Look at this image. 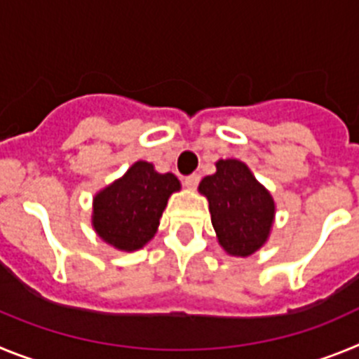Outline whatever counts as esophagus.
<instances>
[{
  "instance_id": "34e87169",
  "label": "esophagus",
  "mask_w": 359,
  "mask_h": 359,
  "mask_svg": "<svg viewBox=\"0 0 359 359\" xmlns=\"http://www.w3.org/2000/svg\"><path fill=\"white\" fill-rule=\"evenodd\" d=\"M199 180H201V177H199V174H190V176L185 177V187L187 189H196L199 183Z\"/></svg>"
}]
</instances>
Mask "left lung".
Returning a JSON list of instances; mask_svg holds the SVG:
<instances>
[{"instance_id": "left-lung-1", "label": "left lung", "mask_w": 359, "mask_h": 359, "mask_svg": "<svg viewBox=\"0 0 359 359\" xmlns=\"http://www.w3.org/2000/svg\"><path fill=\"white\" fill-rule=\"evenodd\" d=\"M215 169L199 183V192L208 199L212 226L224 252L248 257L268 241L275 201L243 161L219 160Z\"/></svg>"}]
</instances>
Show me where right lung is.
Masks as SVG:
<instances>
[{
	"label": "right lung",
	"mask_w": 359,
	"mask_h": 359,
	"mask_svg": "<svg viewBox=\"0 0 359 359\" xmlns=\"http://www.w3.org/2000/svg\"><path fill=\"white\" fill-rule=\"evenodd\" d=\"M180 189L172 172L160 174L149 161H136L93 198L95 231L116 250H140L154 237L170 194Z\"/></svg>",
	"instance_id": "obj_1"
}]
</instances>
